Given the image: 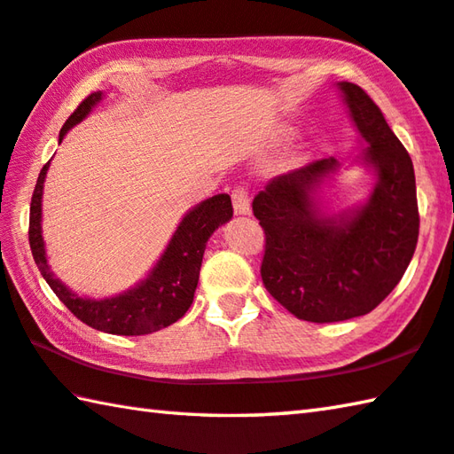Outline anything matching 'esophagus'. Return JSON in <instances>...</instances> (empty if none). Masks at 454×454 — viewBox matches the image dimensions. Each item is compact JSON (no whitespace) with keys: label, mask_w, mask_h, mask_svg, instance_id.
<instances>
[{"label":"esophagus","mask_w":454,"mask_h":454,"mask_svg":"<svg viewBox=\"0 0 454 454\" xmlns=\"http://www.w3.org/2000/svg\"><path fill=\"white\" fill-rule=\"evenodd\" d=\"M232 204L236 214H248L250 212V194L246 186H236L232 191Z\"/></svg>","instance_id":"obj_1"}]
</instances>
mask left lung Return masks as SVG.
I'll use <instances>...</instances> for the list:
<instances>
[{
  "mask_svg": "<svg viewBox=\"0 0 454 454\" xmlns=\"http://www.w3.org/2000/svg\"><path fill=\"white\" fill-rule=\"evenodd\" d=\"M379 183L349 218H324L311 199L337 168L321 159L271 180L252 202L263 228L262 282L298 319L332 324L375 309L413 258L419 204L413 160L364 89L340 83Z\"/></svg>",
  "mask_w": 454,
  "mask_h": 454,
  "instance_id": "left-lung-1",
  "label": "left lung"
}]
</instances>
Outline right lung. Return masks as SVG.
<instances>
[{"mask_svg":"<svg viewBox=\"0 0 454 454\" xmlns=\"http://www.w3.org/2000/svg\"><path fill=\"white\" fill-rule=\"evenodd\" d=\"M101 101V90H95L73 111L65 121L59 133V141L67 130L83 121L90 106ZM49 162L39 172L35 191L31 196L29 208V246L33 260H35L41 276L45 278L49 287L55 292L65 308L73 316L83 321L89 327L113 335H145L168 327L184 316L194 300L196 286H199L202 255L210 234L220 224L232 218L234 208L228 194H216L196 206L180 222L178 230L172 236L167 252L156 263L141 286L133 287L127 294L109 300H83L71 294L51 271L45 260V246L41 238V194H43V180Z\"/></svg>","mask_w":454,"mask_h":454,"instance_id":"obj_1","label":"right lung"}]
</instances>
